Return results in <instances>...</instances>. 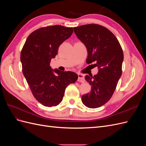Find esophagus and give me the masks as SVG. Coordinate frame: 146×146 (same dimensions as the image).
<instances>
[{
	"label": "esophagus",
	"instance_id": "34e87169",
	"mask_svg": "<svg viewBox=\"0 0 146 146\" xmlns=\"http://www.w3.org/2000/svg\"><path fill=\"white\" fill-rule=\"evenodd\" d=\"M78 82H82V83H84L85 82V78H84L82 74H78Z\"/></svg>",
	"mask_w": 146,
	"mask_h": 146
}]
</instances>
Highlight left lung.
I'll return each instance as SVG.
<instances>
[{"instance_id":"8db88e82","label":"left lung","mask_w":146,"mask_h":146,"mask_svg":"<svg viewBox=\"0 0 146 146\" xmlns=\"http://www.w3.org/2000/svg\"><path fill=\"white\" fill-rule=\"evenodd\" d=\"M74 31L87 48L86 63H95L92 65L99 68L97 75L85 76L91 90L82 96V101L88 108H99L111 99L122 75V48L114 35L102 25H83Z\"/></svg>"}]
</instances>
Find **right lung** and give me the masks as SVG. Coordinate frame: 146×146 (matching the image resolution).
I'll return each instance as SVG.
<instances>
[{"label":"right lung","mask_w":146,"mask_h":146,"mask_svg":"<svg viewBox=\"0 0 146 146\" xmlns=\"http://www.w3.org/2000/svg\"><path fill=\"white\" fill-rule=\"evenodd\" d=\"M73 33L72 27L56 25L35 30L27 38L21 52L23 72L34 98L47 107L58 105L66 88L74 83L78 76L73 72L51 69V59L59 46Z\"/></svg>","instance_id":"1"}]
</instances>
